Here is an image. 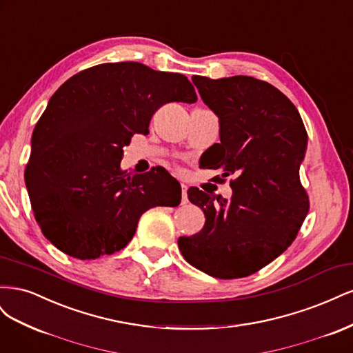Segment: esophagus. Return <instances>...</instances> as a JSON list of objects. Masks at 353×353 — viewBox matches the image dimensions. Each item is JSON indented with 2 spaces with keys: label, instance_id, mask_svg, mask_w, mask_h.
Returning <instances> with one entry per match:
<instances>
[{
  "label": "esophagus",
  "instance_id": "34e87169",
  "mask_svg": "<svg viewBox=\"0 0 353 353\" xmlns=\"http://www.w3.org/2000/svg\"><path fill=\"white\" fill-rule=\"evenodd\" d=\"M181 201H183V205H185V203L188 201V197H187V184L185 183H181Z\"/></svg>",
  "mask_w": 353,
  "mask_h": 353
}]
</instances>
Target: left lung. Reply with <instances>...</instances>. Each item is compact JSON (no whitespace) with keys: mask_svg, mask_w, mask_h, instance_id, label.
Masks as SVG:
<instances>
[{"mask_svg":"<svg viewBox=\"0 0 353 353\" xmlns=\"http://www.w3.org/2000/svg\"><path fill=\"white\" fill-rule=\"evenodd\" d=\"M200 97L219 119V140L205 166L223 169L231 199L191 187V203L206 222L178 248L194 268L222 280L254 274L287 250L307 215L299 169L307 134L294 104L271 83L252 77L210 79L194 74Z\"/></svg>","mask_w":353,"mask_h":353,"instance_id":"8db88e82","label":"left lung"}]
</instances>
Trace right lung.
Wrapping results in <instances>:
<instances>
[{
	"mask_svg": "<svg viewBox=\"0 0 353 353\" xmlns=\"http://www.w3.org/2000/svg\"><path fill=\"white\" fill-rule=\"evenodd\" d=\"M181 73L137 61L82 70L52 94L35 125L25 183L46 239L78 259L119 252L150 208L181 203V185L163 168L121 169L123 147L148 134L166 103H196Z\"/></svg>",
	"mask_w": 353,
	"mask_h": 353,
	"instance_id": "add662e5",
	"label": "right lung"
}]
</instances>
